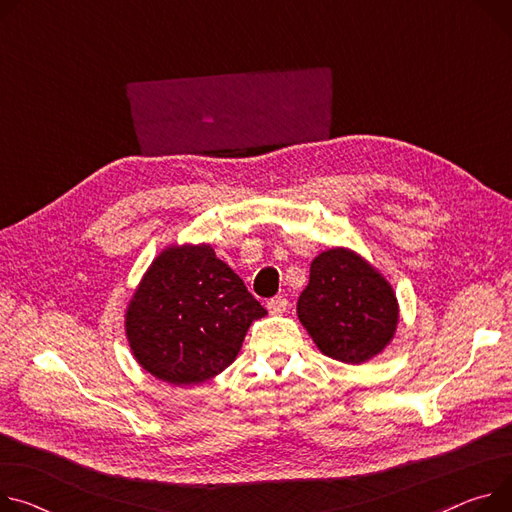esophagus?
<instances>
[{"label":"esophagus","instance_id":"1","mask_svg":"<svg viewBox=\"0 0 512 512\" xmlns=\"http://www.w3.org/2000/svg\"><path fill=\"white\" fill-rule=\"evenodd\" d=\"M266 307H268V311L272 313V316H281V313H285V311H287V307H289V301H287L285 297L277 295V297L268 299Z\"/></svg>","mask_w":512,"mask_h":512}]
</instances>
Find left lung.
<instances>
[{
    "label": "left lung",
    "mask_w": 512,
    "mask_h": 512,
    "mask_svg": "<svg viewBox=\"0 0 512 512\" xmlns=\"http://www.w3.org/2000/svg\"><path fill=\"white\" fill-rule=\"evenodd\" d=\"M297 316L326 357L361 365L391 342L400 307L377 268L357 252L332 248L313 258Z\"/></svg>",
    "instance_id": "obj_1"
}]
</instances>
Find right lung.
Returning a JSON list of instances; mask_svg holds the SVG:
<instances>
[{
  "instance_id": "1",
  "label": "right lung",
  "mask_w": 512,
  "mask_h": 512,
  "mask_svg": "<svg viewBox=\"0 0 512 512\" xmlns=\"http://www.w3.org/2000/svg\"><path fill=\"white\" fill-rule=\"evenodd\" d=\"M266 309L209 244L170 246L133 293L125 330L137 363L172 385H196L227 369Z\"/></svg>"
}]
</instances>
